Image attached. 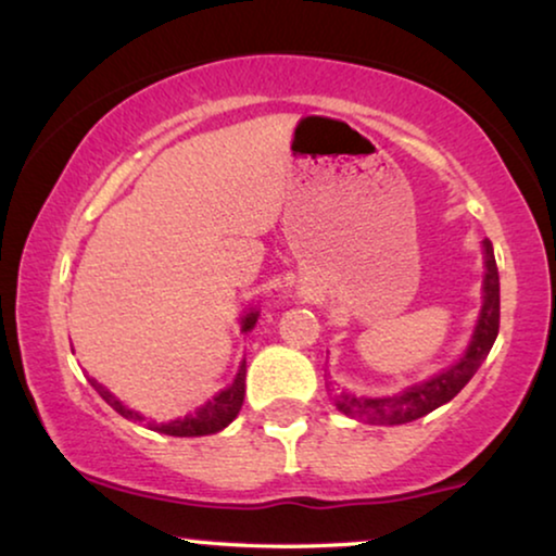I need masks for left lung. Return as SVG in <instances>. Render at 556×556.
Masks as SVG:
<instances>
[{"label": "left lung", "instance_id": "left-lung-1", "mask_svg": "<svg viewBox=\"0 0 556 556\" xmlns=\"http://www.w3.org/2000/svg\"><path fill=\"white\" fill-rule=\"evenodd\" d=\"M485 248V280H483V308L478 318L473 341L468 352L455 367L445 369L443 375L428 379V382L409 387L407 392L397 397H354V394L341 392L337 397V407L349 417L369 422V425H402L413 422L417 417H425L432 409L451 402L463 387L470 382L481 362L489 356L493 341L498 337V316H501V299H498V268L493 257V245L489 240Z\"/></svg>", "mask_w": 556, "mask_h": 556}]
</instances>
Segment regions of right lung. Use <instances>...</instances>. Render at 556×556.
<instances>
[{
    "instance_id": "add662e5",
    "label": "right lung",
    "mask_w": 556,
    "mask_h": 556,
    "mask_svg": "<svg viewBox=\"0 0 556 556\" xmlns=\"http://www.w3.org/2000/svg\"><path fill=\"white\" fill-rule=\"evenodd\" d=\"M255 321H257V314H248L245 318H242V331L253 329ZM90 384H93L96 392L101 394V397L109 402V405L116 409L118 415H124L126 420H134V422L143 420L139 413H134V409L121 405V402L113 397V394L105 390L103 384H98L96 379H90ZM242 400H245V362H242V367L238 371V377H235V382L227 387V390L219 392L215 400L197 409L194 415L181 417V420H174V422H166V425H154V430L166 432V435H174V438L212 435V432H219L223 428H227V425H230L235 417H238L240 407H242Z\"/></svg>"
}]
</instances>
